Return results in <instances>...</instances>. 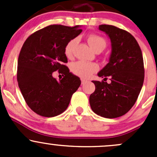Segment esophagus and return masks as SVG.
<instances>
[{"label":"esophagus","mask_w":157,"mask_h":157,"mask_svg":"<svg viewBox=\"0 0 157 157\" xmlns=\"http://www.w3.org/2000/svg\"><path fill=\"white\" fill-rule=\"evenodd\" d=\"M86 82H87V80H86V79L81 78V83H82V84H84V83H86Z\"/></svg>","instance_id":"esophagus-1"}]
</instances>
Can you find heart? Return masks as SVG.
<instances>
[{
  "instance_id": "obj_1",
  "label": "heart",
  "mask_w": 157,
  "mask_h": 157,
  "mask_svg": "<svg viewBox=\"0 0 157 157\" xmlns=\"http://www.w3.org/2000/svg\"><path fill=\"white\" fill-rule=\"evenodd\" d=\"M87 42L93 51H102L106 46V42L105 39L98 35L92 34L87 37ZM75 44V39H71L67 43L64 48V54L67 58L71 56L73 48ZM71 71L74 74L83 78H87L90 77L92 74L96 72L98 70L97 64L95 63L86 62L83 61H79L71 64Z\"/></svg>"
}]
</instances>
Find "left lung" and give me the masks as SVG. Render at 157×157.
Masks as SVG:
<instances>
[{
  "label": "left lung",
  "mask_w": 157,
  "mask_h": 157,
  "mask_svg": "<svg viewBox=\"0 0 157 157\" xmlns=\"http://www.w3.org/2000/svg\"><path fill=\"white\" fill-rule=\"evenodd\" d=\"M100 31L111 42L109 63L99 77L110 76L111 83L93 80L96 89L90 96L92 110L107 118L122 116L132 108L141 90L144 79L142 52L134 36L111 25H100Z\"/></svg>",
  "instance_id": "left-lung-1"
}]
</instances>
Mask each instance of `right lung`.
<instances>
[{"label": "right lung", "mask_w": 157, "mask_h": 157, "mask_svg": "<svg viewBox=\"0 0 157 157\" xmlns=\"http://www.w3.org/2000/svg\"><path fill=\"white\" fill-rule=\"evenodd\" d=\"M81 26L51 25L36 31L23 44L18 58L17 81L29 107L44 117H54L67 109L80 79L70 72L64 48L80 34ZM65 74L57 81L52 74Z\"/></svg>", "instance_id": "1"}]
</instances>
